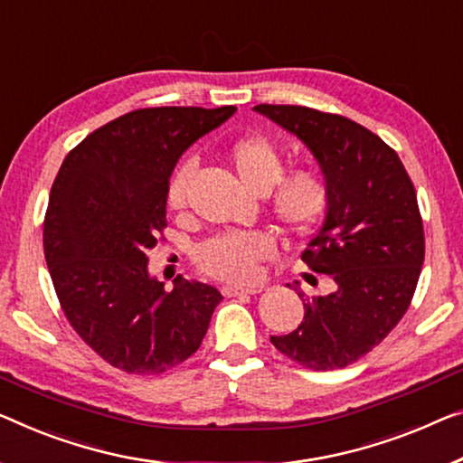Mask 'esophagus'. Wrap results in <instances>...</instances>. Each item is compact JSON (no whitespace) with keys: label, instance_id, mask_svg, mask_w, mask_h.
Returning <instances> with one entry per match:
<instances>
[{"label":"esophagus","instance_id":"34e87169","mask_svg":"<svg viewBox=\"0 0 463 463\" xmlns=\"http://www.w3.org/2000/svg\"><path fill=\"white\" fill-rule=\"evenodd\" d=\"M260 287H239V285H226L222 287V293L226 298H243V295H255L260 293Z\"/></svg>","mask_w":463,"mask_h":463}]
</instances>
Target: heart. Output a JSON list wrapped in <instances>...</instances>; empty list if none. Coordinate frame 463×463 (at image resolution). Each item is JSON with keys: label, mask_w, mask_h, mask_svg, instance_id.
<instances>
[{"label": "heart", "mask_w": 463, "mask_h": 463, "mask_svg": "<svg viewBox=\"0 0 463 463\" xmlns=\"http://www.w3.org/2000/svg\"><path fill=\"white\" fill-rule=\"evenodd\" d=\"M231 160L247 187L266 193L272 216L293 234H307L318 226L328 212V183L318 170L299 165L285 172L282 151L261 135H247L232 143ZM193 165L178 164L165 187V203L181 210L187 203V189ZM276 253L272 231L255 229L224 232L199 247L195 261L199 270L229 282H251L258 279L261 261Z\"/></svg>", "instance_id": "1"}]
</instances>
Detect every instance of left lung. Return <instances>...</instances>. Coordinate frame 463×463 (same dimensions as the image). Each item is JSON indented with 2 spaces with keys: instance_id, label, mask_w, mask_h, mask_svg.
Wrapping results in <instances>:
<instances>
[{
  "instance_id": "left-lung-1",
  "label": "left lung",
  "mask_w": 463,
  "mask_h": 463,
  "mask_svg": "<svg viewBox=\"0 0 463 463\" xmlns=\"http://www.w3.org/2000/svg\"><path fill=\"white\" fill-rule=\"evenodd\" d=\"M253 109L307 145L330 191L326 218L301 260L336 288L314 298L295 288L303 322L270 341L303 368H345L383 343L416 293L424 264L416 189L397 151L362 124L306 106Z\"/></svg>"
}]
</instances>
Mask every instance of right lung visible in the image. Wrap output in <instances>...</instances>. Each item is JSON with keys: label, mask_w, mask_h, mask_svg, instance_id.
Masks as SVG:
<instances>
[{"label": "right lung", "mask_w": 463, "mask_h": 463, "mask_svg": "<svg viewBox=\"0 0 463 463\" xmlns=\"http://www.w3.org/2000/svg\"><path fill=\"white\" fill-rule=\"evenodd\" d=\"M222 108H143L87 135L52 184L43 250L61 312L114 368L162 374L208 333L218 288L147 272L164 239L165 187L178 157L234 114Z\"/></svg>", "instance_id": "right-lung-1"}]
</instances>
